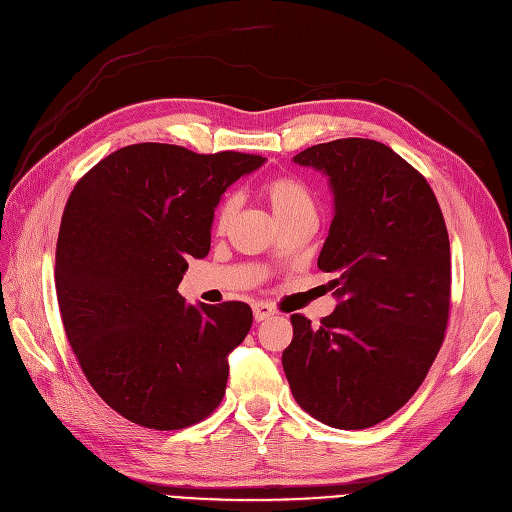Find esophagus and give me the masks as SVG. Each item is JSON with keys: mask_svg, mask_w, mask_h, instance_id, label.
Wrapping results in <instances>:
<instances>
[{"mask_svg": "<svg viewBox=\"0 0 512 512\" xmlns=\"http://www.w3.org/2000/svg\"><path fill=\"white\" fill-rule=\"evenodd\" d=\"M274 314H276V310L272 306H268V304H255V308H253V316H255L257 323H261V320L272 318Z\"/></svg>", "mask_w": 512, "mask_h": 512, "instance_id": "34e87169", "label": "esophagus"}]
</instances>
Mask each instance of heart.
Masks as SVG:
<instances>
[{
    "mask_svg": "<svg viewBox=\"0 0 512 512\" xmlns=\"http://www.w3.org/2000/svg\"><path fill=\"white\" fill-rule=\"evenodd\" d=\"M261 196L272 208V213L276 221L287 219L295 213L301 211H314V200L310 189L304 181H299L289 175H276L270 177L268 181L261 183ZM236 213V200L234 198H225L215 213V227L219 232H223L227 225H230L232 217Z\"/></svg>",
    "mask_w": 512,
    "mask_h": 512,
    "instance_id": "obj_1",
    "label": "heart"
}]
</instances>
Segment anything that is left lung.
Returning a JSON list of instances; mask_svg holds the SVG:
<instances>
[{
	"mask_svg": "<svg viewBox=\"0 0 512 512\" xmlns=\"http://www.w3.org/2000/svg\"><path fill=\"white\" fill-rule=\"evenodd\" d=\"M293 162L323 170L333 189L318 268L335 274L339 304L318 327L291 316L282 367L312 418L369 428L411 399L441 350L451 299L445 219L428 181L384 143L337 139Z\"/></svg>",
	"mask_w": 512,
	"mask_h": 512,
	"instance_id": "8db88e82",
	"label": "left lung"
}]
</instances>
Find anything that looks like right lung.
Returning a JSON list of instances; mask_svg holds the SVG:
<instances>
[{"instance_id":"1","label":"right lung","mask_w":512,"mask_h":512,"mask_svg":"<svg viewBox=\"0 0 512 512\" xmlns=\"http://www.w3.org/2000/svg\"><path fill=\"white\" fill-rule=\"evenodd\" d=\"M263 162L137 143L75 183L56 240V299L86 380L126 420L181 430L219 407L251 306H189L177 287L187 261L211 249L221 194Z\"/></svg>"}]
</instances>
